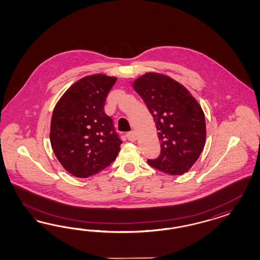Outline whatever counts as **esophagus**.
Returning a JSON list of instances; mask_svg holds the SVG:
<instances>
[{"label":"esophagus","mask_w":260,"mask_h":260,"mask_svg":"<svg viewBox=\"0 0 260 260\" xmlns=\"http://www.w3.org/2000/svg\"><path fill=\"white\" fill-rule=\"evenodd\" d=\"M126 137H127V139L129 140V141L134 142L137 140V138H138V135L137 134L135 133V132H129V133H127L126 134Z\"/></svg>","instance_id":"1"}]
</instances>
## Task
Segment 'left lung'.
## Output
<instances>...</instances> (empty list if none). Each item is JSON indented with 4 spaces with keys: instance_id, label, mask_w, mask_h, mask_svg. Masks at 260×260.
I'll return each instance as SVG.
<instances>
[{
    "instance_id": "1",
    "label": "left lung",
    "mask_w": 260,
    "mask_h": 260,
    "mask_svg": "<svg viewBox=\"0 0 260 260\" xmlns=\"http://www.w3.org/2000/svg\"><path fill=\"white\" fill-rule=\"evenodd\" d=\"M133 87L154 119L160 140V155L148 164L171 175L189 172L206 143L201 106L183 85L162 73H145Z\"/></svg>"
}]
</instances>
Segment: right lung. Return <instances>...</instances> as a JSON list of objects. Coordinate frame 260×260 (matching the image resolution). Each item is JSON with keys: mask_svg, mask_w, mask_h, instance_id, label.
Masks as SVG:
<instances>
[{"mask_svg": "<svg viewBox=\"0 0 260 260\" xmlns=\"http://www.w3.org/2000/svg\"><path fill=\"white\" fill-rule=\"evenodd\" d=\"M117 78L92 74L67 89L53 110L50 144L64 170L80 178L101 172L117 157L122 141L104 111Z\"/></svg>", "mask_w": 260, "mask_h": 260, "instance_id": "right-lung-1", "label": "right lung"}]
</instances>
